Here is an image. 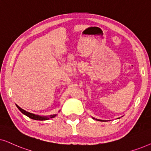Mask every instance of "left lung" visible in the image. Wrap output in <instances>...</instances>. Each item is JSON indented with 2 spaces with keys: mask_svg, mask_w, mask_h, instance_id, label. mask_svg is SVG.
<instances>
[{
  "mask_svg": "<svg viewBox=\"0 0 151 151\" xmlns=\"http://www.w3.org/2000/svg\"><path fill=\"white\" fill-rule=\"evenodd\" d=\"M92 119H95V120H97V121H99V122H107V121H106V120H101V119H95V118H94V117H92ZM117 119H119V118H117Z\"/></svg>",
  "mask_w": 151,
  "mask_h": 151,
  "instance_id": "1",
  "label": "left lung"
}]
</instances>
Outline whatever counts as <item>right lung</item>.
<instances>
[{
	"label": "right lung",
	"mask_w": 151,
	"mask_h": 151,
	"mask_svg": "<svg viewBox=\"0 0 151 151\" xmlns=\"http://www.w3.org/2000/svg\"><path fill=\"white\" fill-rule=\"evenodd\" d=\"M16 106H17V107L18 108H19V110L20 111H21L23 114H25V115L27 116L28 117L30 118V119H35V120H40V121H43V120H48L49 119H51V118L55 117V116L57 115V114H52V115H50V116H40V115H37V114H35L30 113V112H29L25 111V110L22 109L21 108H20L19 106L17 105V104H16Z\"/></svg>",
	"instance_id": "right-lung-1"
}]
</instances>
